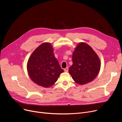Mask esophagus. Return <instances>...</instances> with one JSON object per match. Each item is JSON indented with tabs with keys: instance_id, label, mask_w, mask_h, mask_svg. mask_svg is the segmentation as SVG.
<instances>
[{
	"instance_id": "1",
	"label": "esophagus",
	"mask_w": 122,
	"mask_h": 122,
	"mask_svg": "<svg viewBox=\"0 0 122 122\" xmlns=\"http://www.w3.org/2000/svg\"><path fill=\"white\" fill-rule=\"evenodd\" d=\"M64 71L65 72H67L68 71V67H66V68L64 69Z\"/></svg>"
}]
</instances>
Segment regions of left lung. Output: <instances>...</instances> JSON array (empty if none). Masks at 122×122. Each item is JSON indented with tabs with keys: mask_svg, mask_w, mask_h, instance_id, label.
<instances>
[{
	"mask_svg": "<svg viewBox=\"0 0 122 122\" xmlns=\"http://www.w3.org/2000/svg\"><path fill=\"white\" fill-rule=\"evenodd\" d=\"M72 65L69 73L76 83L84 85L92 81L98 74L101 66L98 55L87 44L81 42L73 52Z\"/></svg>",
	"mask_w": 122,
	"mask_h": 122,
	"instance_id": "left-lung-1",
	"label": "left lung"
}]
</instances>
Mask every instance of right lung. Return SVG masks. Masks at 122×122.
Here are the masks:
<instances>
[{
  "label": "right lung",
  "mask_w": 122,
  "mask_h": 122,
  "mask_svg": "<svg viewBox=\"0 0 122 122\" xmlns=\"http://www.w3.org/2000/svg\"><path fill=\"white\" fill-rule=\"evenodd\" d=\"M27 68L31 80L45 88L52 86L64 72L49 43H42L34 50L29 58Z\"/></svg>",
  "instance_id": "obj_1"
}]
</instances>
